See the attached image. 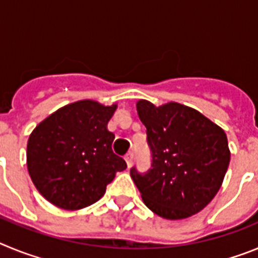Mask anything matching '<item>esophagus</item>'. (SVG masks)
I'll use <instances>...</instances> for the list:
<instances>
[{
    "mask_svg": "<svg viewBox=\"0 0 258 258\" xmlns=\"http://www.w3.org/2000/svg\"><path fill=\"white\" fill-rule=\"evenodd\" d=\"M133 154H127L126 156H125V161H126V165L127 168H131L132 165H133Z\"/></svg>",
    "mask_w": 258,
    "mask_h": 258,
    "instance_id": "esophagus-1",
    "label": "esophagus"
}]
</instances>
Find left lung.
<instances>
[{
  "mask_svg": "<svg viewBox=\"0 0 258 258\" xmlns=\"http://www.w3.org/2000/svg\"><path fill=\"white\" fill-rule=\"evenodd\" d=\"M147 129L152 168L131 175L143 203L165 220L199 213L222 186L230 163L226 133L197 109L177 102H137Z\"/></svg>",
  "mask_w": 258,
  "mask_h": 258,
  "instance_id": "8db88e82",
  "label": "left lung"
}]
</instances>
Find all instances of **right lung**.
<instances>
[{"label": "right lung", "instance_id": "1", "mask_svg": "<svg viewBox=\"0 0 258 258\" xmlns=\"http://www.w3.org/2000/svg\"><path fill=\"white\" fill-rule=\"evenodd\" d=\"M117 103L83 99L66 104L33 129L27 168L38 192L52 206L79 211L101 199L107 184L126 168L112 151L107 124Z\"/></svg>", "mask_w": 258, "mask_h": 258}]
</instances>
